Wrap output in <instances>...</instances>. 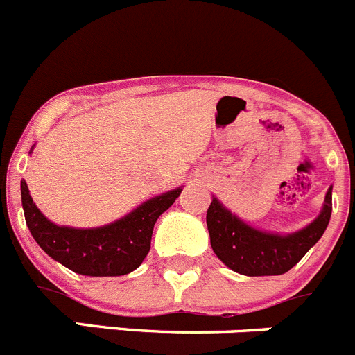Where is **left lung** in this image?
<instances>
[{"mask_svg": "<svg viewBox=\"0 0 355 355\" xmlns=\"http://www.w3.org/2000/svg\"><path fill=\"white\" fill-rule=\"evenodd\" d=\"M332 187L327 190L325 205L315 222L297 233H263L241 222L216 199L211 200L206 224L213 252L222 263L243 275H281L293 268L306 252L322 238L331 220Z\"/></svg>", "mask_w": 355, "mask_h": 355, "instance_id": "1", "label": "left lung"}]
</instances>
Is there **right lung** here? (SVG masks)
Masks as SVG:
<instances>
[{"label":"right lung","instance_id":"1","mask_svg":"<svg viewBox=\"0 0 355 355\" xmlns=\"http://www.w3.org/2000/svg\"><path fill=\"white\" fill-rule=\"evenodd\" d=\"M183 188L153 197L121 220L96 229L60 227L49 222L21 181L24 218L31 236L44 252L71 268L92 277L126 275L142 265L150 249V236L158 216L174 205Z\"/></svg>","mask_w":355,"mask_h":355}]
</instances>
